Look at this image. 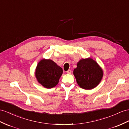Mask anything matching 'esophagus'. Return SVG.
<instances>
[{
	"label": "esophagus",
	"mask_w": 129,
	"mask_h": 129,
	"mask_svg": "<svg viewBox=\"0 0 129 129\" xmlns=\"http://www.w3.org/2000/svg\"><path fill=\"white\" fill-rule=\"evenodd\" d=\"M67 74H71V70H68V71H67Z\"/></svg>",
	"instance_id": "esophagus-1"
}]
</instances>
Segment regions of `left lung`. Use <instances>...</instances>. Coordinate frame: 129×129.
<instances>
[{
    "label": "left lung",
    "mask_w": 129,
    "mask_h": 129,
    "mask_svg": "<svg viewBox=\"0 0 129 129\" xmlns=\"http://www.w3.org/2000/svg\"><path fill=\"white\" fill-rule=\"evenodd\" d=\"M103 74V71L97 62L90 58L82 59L74 70L77 84L86 90L96 87L101 82Z\"/></svg>",
    "instance_id": "1"
}]
</instances>
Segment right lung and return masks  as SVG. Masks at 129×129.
I'll list each match as a JSON object with an SVG mask.
<instances>
[{
    "mask_svg": "<svg viewBox=\"0 0 129 129\" xmlns=\"http://www.w3.org/2000/svg\"><path fill=\"white\" fill-rule=\"evenodd\" d=\"M62 74V68L51 59H42L35 70V77L39 83L48 89L58 83Z\"/></svg>",
    "mask_w": 129,
    "mask_h": 129,
    "instance_id": "1",
    "label": "right lung"
}]
</instances>
